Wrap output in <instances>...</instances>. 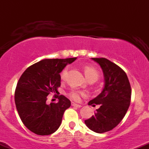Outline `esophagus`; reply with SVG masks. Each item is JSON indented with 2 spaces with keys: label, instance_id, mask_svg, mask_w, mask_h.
I'll return each instance as SVG.
<instances>
[{
  "label": "esophagus",
  "instance_id": "1",
  "mask_svg": "<svg viewBox=\"0 0 149 149\" xmlns=\"http://www.w3.org/2000/svg\"><path fill=\"white\" fill-rule=\"evenodd\" d=\"M71 105H72L73 107H76V108H81L82 107L81 105H79V104H77L76 103H74V102H72V103H71Z\"/></svg>",
  "mask_w": 149,
  "mask_h": 149
}]
</instances>
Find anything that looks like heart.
<instances>
[{
  "label": "heart",
  "instance_id": "heart-1",
  "mask_svg": "<svg viewBox=\"0 0 149 149\" xmlns=\"http://www.w3.org/2000/svg\"><path fill=\"white\" fill-rule=\"evenodd\" d=\"M66 73H67V69H64L61 73V78H64L66 76ZM85 76L86 77L87 79H90V78H93L95 80L98 79L99 73L94 68L90 67V66H86L85 68ZM86 96V93L85 92L79 91V90H72L69 93V97L74 101H79L81 98V97Z\"/></svg>",
  "mask_w": 149,
  "mask_h": 149
}]
</instances>
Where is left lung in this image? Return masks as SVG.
I'll use <instances>...</instances> for the list:
<instances>
[{
  "mask_svg": "<svg viewBox=\"0 0 149 149\" xmlns=\"http://www.w3.org/2000/svg\"><path fill=\"white\" fill-rule=\"evenodd\" d=\"M100 66L104 73V85L98 96L88 105L100 104V107L85 123L97 133H104L116 127L121 122L130 104L131 87L125 71L106 58H92ZM95 106V105H94Z\"/></svg>",
  "mask_w": 149,
  "mask_h": 149,
  "instance_id": "left-lung-1",
  "label": "left lung"
}]
</instances>
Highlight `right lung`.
I'll return each mask as SVG.
<instances>
[{"instance_id": "obj_1", "label": "right lung", "mask_w": 149, "mask_h": 149, "mask_svg": "<svg viewBox=\"0 0 149 149\" xmlns=\"http://www.w3.org/2000/svg\"><path fill=\"white\" fill-rule=\"evenodd\" d=\"M76 57L46 59L26 69L17 85L15 102L24 125L32 132L49 135L60 126L64 113L71 106V101L59 95L57 103L47 104V95L57 93L60 87V73Z\"/></svg>"}]
</instances>
